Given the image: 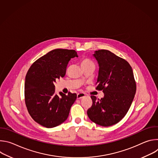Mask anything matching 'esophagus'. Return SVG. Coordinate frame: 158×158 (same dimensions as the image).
Wrapping results in <instances>:
<instances>
[{"label":"esophagus","instance_id":"1","mask_svg":"<svg viewBox=\"0 0 158 158\" xmlns=\"http://www.w3.org/2000/svg\"><path fill=\"white\" fill-rule=\"evenodd\" d=\"M85 94H84V93H79V94H77V99H81V98H84V97H85Z\"/></svg>","mask_w":158,"mask_h":158}]
</instances>
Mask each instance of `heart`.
<instances>
[{
  "mask_svg": "<svg viewBox=\"0 0 158 158\" xmlns=\"http://www.w3.org/2000/svg\"><path fill=\"white\" fill-rule=\"evenodd\" d=\"M90 64H94L93 62L91 61L89 59H84L82 60L81 62V65L82 66H84V65H90Z\"/></svg>",
  "mask_w": 158,
  "mask_h": 158,
  "instance_id": "obj_1",
  "label": "heart"
}]
</instances>
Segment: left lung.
I'll return each instance as SVG.
<instances>
[{"label": "left lung", "instance_id": "left-lung-1", "mask_svg": "<svg viewBox=\"0 0 158 158\" xmlns=\"http://www.w3.org/2000/svg\"><path fill=\"white\" fill-rule=\"evenodd\" d=\"M99 65L96 89L103 90L101 99L91 96L93 105L87 112L89 118L104 127L119 123L127 114L136 91L132 67L124 59L107 50L93 54Z\"/></svg>", "mask_w": 158, "mask_h": 158}]
</instances>
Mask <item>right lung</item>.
I'll use <instances>...</instances> for the list:
<instances>
[{
  "instance_id": "obj_1",
  "label": "right lung",
  "mask_w": 158,
  "mask_h": 158,
  "mask_svg": "<svg viewBox=\"0 0 158 158\" xmlns=\"http://www.w3.org/2000/svg\"><path fill=\"white\" fill-rule=\"evenodd\" d=\"M74 50L57 49L49 52L31 66L26 76L25 101L32 118L48 128L56 127L68 118L76 94H55L56 81L63 77Z\"/></svg>"
}]
</instances>
